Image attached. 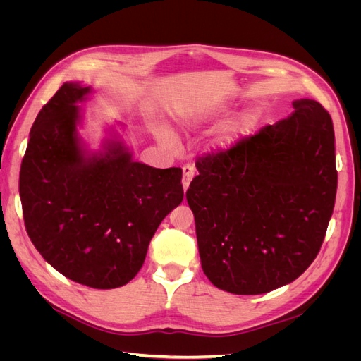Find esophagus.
<instances>
[{"label": "esophagus", "instance_id": "34e87169", "mask_svg": "<svg viewBox=\"0 0 361 361\" xmlns=\"http://www.w3.org/2000/svg\"><path fill=\"white\" fill-rule=\"evenodd\" d=\"M182 171H183V174H182V185H183V190L187 191L191 180H192V178H194V166H192V164H185V166L182 167Z\"/></svg>", "mask_w": 361, "mask_h": 361}]
</instances>
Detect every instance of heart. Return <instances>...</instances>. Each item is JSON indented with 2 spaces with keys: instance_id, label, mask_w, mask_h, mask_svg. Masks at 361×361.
Wrapping results in <instances>:
<instances>
[{
  "instance_id": "1",
  "label": "heart",
  "mask_w": 361,
  "mask_h": 361,
  "mask_svg": "<svg viewBox=\"0 0 361 361\" xmlns=\"http://www.w3.org/2000/svg\"><path fill=\"white\" fill-rule=\"evenodd\" d=\"M256 120H257L256 114H247V116L244 117V120H243V125L248 128V126H251V125H255Z\"/></svg>"
}]
</instances>
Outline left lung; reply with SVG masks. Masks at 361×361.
<instances>
[{"label": "left lung", "instance_id": "8db88e82", "mask_svg": "<svg viewBox=\"0 0 361 361\" xmlns=\"http://www.w3.org/2000/svg\"><path fill=\"white\" fill-rule=\"evenodd\" d=\"M195 167L187 200L214 286L267 293L310 267L337 190L333 120L319 102L295 101L288 118L199 157Z\"/></svg>", "mask_w": 361, "mask_h": 361}]
</instances>
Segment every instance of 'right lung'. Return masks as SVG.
<instances>
[{"instance_id":"add662e5","label":"right lung","mask_w":361,"mask_h":361,"mask_svg":"<svg viewBox=\"0 0 361 361\" xmlns=\"http://www.w3.org/2000/svg\"><path fill=\"white\" fill-rule=\"evenodd\" d=\"M89 93L63 84L42 106L20 164L27 233L64 277L94 289L133 280L158 226L183 199L182 169L134 162L113 145L85 159L78 147V102Z\"/></svg>"}]
</instances>
